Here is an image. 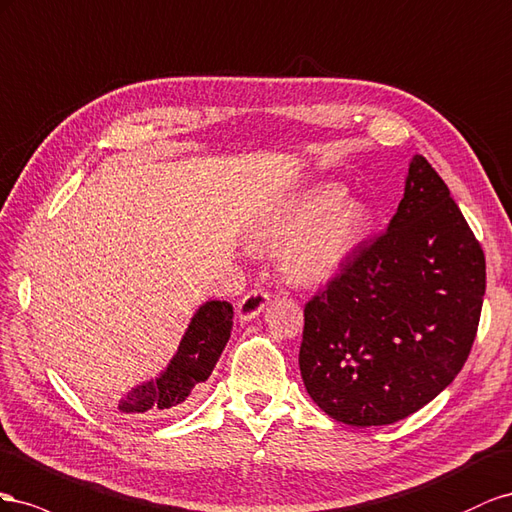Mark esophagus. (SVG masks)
Listing matches in <instances>:
<instances>
[{"label":"esophagus","instance_id":"esophagus-1","mask_svg":"<svg viewBox=\"0 0 512 512\" xmlns=\"http://www.w3.org/2000/svg\"><path fill=\"white\" fill-rule=\"evenodd\" d=\"M270 302V294L264 289H253L248 291V294L238 302V317L242 321H251L255 319L261 311L266 309Z\"/></svg>","mask_w":512,"mask_h":512}]
</instances>
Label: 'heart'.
<instances>
[{"mask_svg": "<svg viewBox=\"0 0 512 512\" xmlns=\"http://www.w3.org/2000/svg\"><path fill=\"white\" fill-rule=\"evenodd\" d=\"M371 212L347 199L337 182L319 184L272 208L251 231L253 246L281 251L279 266L294 285L313 287L337 276L371 229Z\"/></svg>", "mask_w": 512, "mask_h": 512, "instance_id": "1", "label": "heart"}]
</instances>
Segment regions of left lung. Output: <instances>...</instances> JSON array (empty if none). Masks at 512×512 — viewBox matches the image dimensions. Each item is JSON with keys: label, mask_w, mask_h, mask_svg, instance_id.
Returning a JSON list of instances; mask_svg holds the SVG:
<instances>
[{"label": "left lung", "mask_w": 512, "mask_h": 512, "mask_svg": "<svg viewBox=\"0 0 512 512\" xmlns=\"http://www.w3.org/2000/svg\"><path fill=\"white\" fill-rule=\"evenodd\" d=\"M485 253L448 186L414 156L388 231L304 306L300 373L330 418L382 427L418 412L470 356Z\"/></svg>", "instance_id": "left-lung-1"}]
</instances>
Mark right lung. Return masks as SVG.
Listing matches in <instances>:
<instances>
[{"label":"right lung","mask_w":512,"mask_h":512,"mask_svg":"<svg viewBox=\"0 0 512 512\" xmlns=\"http://www.w3.org/2000/svg\"><path fill=\"white\" fill-rule=\"evenodd\" d=\"M231 328L233 306L229 302L210 300L199 306L169 367L152 382L130 390L118 410L139 420L178 410L193 388L210 377L231 337Z\"/></svg>","instance_id":"obj_1"}]
</instances>
